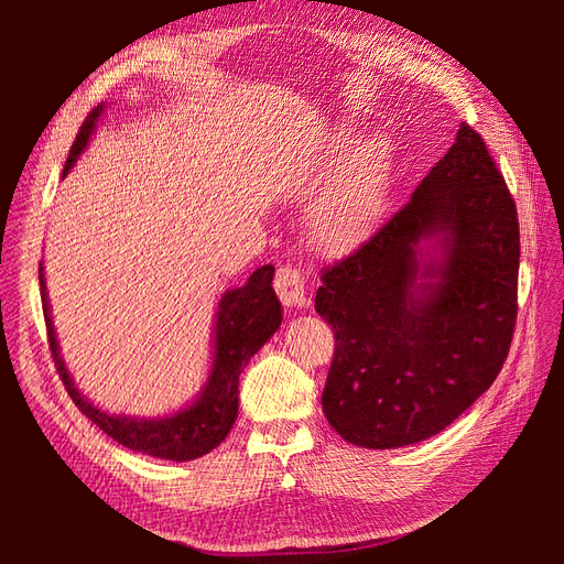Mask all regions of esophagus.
Wrapping results in <instances>:
<instances>
[{"instance_id":"34e87169","label":"esophagus","mask_w":564,"mask_h":564,"mask_svg":"<svg viewBox=\"0 0 564 564\" xmlns=\"http://www.w3.org/2000/svg\"><path fill=\"white\" fill-rule=\"evenodd\" d=\"M275 292L286 308H296L305 303V282L301 272L292 265H282L275 275Z\"/></svg>"}]
</instances>
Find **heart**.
Returning <instances> with one entry per match:
<instances>
[{
	"mask_svg": "<svg viewBox=\"0 0 564 564\" xmlns=\"http://www.w3.org/2000/svg\"><path fill=\"white\" fill-rule=\"evenodd\" d=\"M324 172L336 174V178L315 202L311 237L322 253L346 256L362 247L381 220L388 183V145L381 139L360 143L352 133L344 131L334 143V158Z\"/></svg>",
	"mask_w": 564,
	"mask_h": 564,
	"instance_id": "heart-1",
	"label": "heart"
}]
</instances>
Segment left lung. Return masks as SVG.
I'll return each instance as SVG.
<instances>
[{"label": "left lung", "mask_w": 564, "mask_h": 564, "mask_svg": "<svg viewBox=\"0 0 564 564\" xmlns=\"http://www.w3.org/2000/svg\"><path fill=\"white\" fill-rule=\"evenodd\" d=\"M518 268L516 202L482 135L460 122L412 199L322 270L315 311L336 340L322 392L332 429L367 449L445 431L506 362Z\"/></svg>", "instance_id": "1"}]
</instances>
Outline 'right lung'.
<instances>
[{"instance_id": "1", "label": "right lung", "mask_w": 564, "mask_h": 564, "mask_svg": "<svg viewBox=\"0 0 564 564\" xmlns=\"http://www.w3.org/2000/svg\"><path fill=\"white\" fill-rule=\"evenodd\" d=\"M100 112H104V106L94 108L87 122L82 124L70 148V155H67L63 176H67L84 148H87ZM272 278H275V268L263 265L251 272L245 286L228 289L220 296L214 324V362L209 379L204 383L197 400L172 416L135 419L100 412L98 406H94L75 388V381L67 373L58 350L54 322H51L48 313L44 268L40 263V289L48 332V348L51 355H54L58 377L67 388V395L73 398L84 416L91 419L100 431L117 440L127 449L169 460H193L209 454L226 440L237 419V409H240V404H237V395H240V388H237L240 386V373L282 324V305L275 292H272Z\"/></svg>"}]
</instances>
